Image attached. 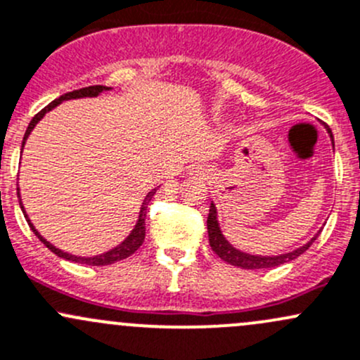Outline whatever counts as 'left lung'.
Segmentation results:
<instances>
[{"instance_id": "obj_1", "label": "left lung", "mask_w": 360, "mask_h": 360, "mask_svg": "<svg viewBox=\"0 0 360 360\" xmlns=\"http://www.w3.org/2000/svg\"><path fill=\"white\" fill-rule=\"evenodd\" d=\"M328 132L331 136L333 141V134L330 127H326ZM207 229H209V243L212 250L221 257L224 262L231 264V266L241 267V269H267V267H278L281 264L290 262V260H295L297 257H300L302 253L307 250L312 241L316 240L319 234H316V238L305 243L304 247L293 250V252L283 253V255H272V257H262V255H250V253H243L240 250H236L233 245H229V241L226 240L224 234L221 233V228H219L217 222V210H215L214 203H210V210H209V217H207Z\"/></svg>"}]
</instances>
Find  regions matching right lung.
Instances as JSON below:
<instances>
[{"label": "right lung", "mask_w": 360, "mask_h": 360, "mask_svg": "<svg viewBox=\"0 0 360 360\" xmlns=\"http://www.w3.org/2000/svg\"><path fill=\"white\" fill-rule=\"evenodd\" d=\"M107 89H110V88H107V86H89V88L75 89V91H72V93H65V94H62V96H60V98H56V100L51 101V103L48 105V107H44L43 110H41L39 113H36V115L32 117V120H30V122H29L27 131H25V134H24V141H22V150H24V145H25V141H27L30 131H32L34 126H36V124L39 122L41 119H43L44 113L50 112L51 108H55L56 105H60V103H62V101H65V100H74V98H86V96H98V94H100L101 91H107ZM155 191H157V190H151V191L148 193V195H146L145 202H143V205H141V210H139V219H138V222H136L134 229L131 231L129 236H127L126 240H124L122 243L119 245V247L108 250V252L101 253V255H96V257H77V255H70V253L62 252V250H58L56 247H53L50 241H46L43 236H41L39 233H37V229L34 228L32 222L29 221L27 214H25L24 207H22V200H20V209H22V212H24L25 219H27L29 228L32 229V233L36 234V236L39 238L41 241H43L44 247L50 248L51 252L55 253V255L62 257V259L72 260V262L88 264V266H98V267H100V266H108V264H113V262H119V260H122V259H127V257L132 255V253H134L136 250L141 247L143 241H145V231H146V228H145V219H146V209H148V207H146V205H148L150 200L153 198ZM17 195H18V198H20V193H18V188H17Z\"/></svg>", "instance_id": "right-lung-1"}]
</instances>
